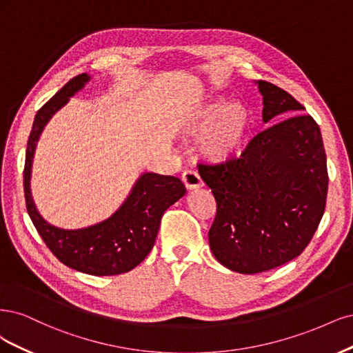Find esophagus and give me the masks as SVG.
<instances>
[{
	"label": "esophagus",
	"instance_id": "1",
	"mask_svg": "<svg viewBox=\"0 0 353 353\" xmlns=\"http://www.w3.org/2000/svg\"><path fill=\"white\" fill-rule=\"evenodd\" d=\"M181 180H183V185L188 190H195L202 188V180L196 172H192V170H188V172L183 173L181 176Z\"/></svg>",
	"mask_w": 353,
	"mask_h": 353
}]
</instances>
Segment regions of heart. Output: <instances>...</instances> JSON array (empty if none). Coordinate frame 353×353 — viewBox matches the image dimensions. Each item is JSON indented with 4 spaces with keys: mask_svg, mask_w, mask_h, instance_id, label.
<instances>
[{
    "mask_svg": "<svg viewBox=\"0 0 353 353\" xmlns=\"http://www.w3.org/2000/svg\"><path fill=\"white\" fill-rule=\"evenodd\" d=\"M252 129V116L241 101L225 104L223 98H208L192 107L183 121L189 138L199 139V152L212 164L230 163L241 155Z\"/></svg>",
    "mask_w": 353,
    "mask_h": 353,
    "instance_id": "b5f03b06",
    "label": "heart"
}]
</instances>
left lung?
I'll return each mask as SVG.
<instances>
[{
	"instance_id": "obj_1",
	"label": "left lung",
	"mask_w": 353,
	"mask_h": 353,
	"mask_svg": "<svg viewBox=\"0 0 353 353\" xmlns=\"http://www.w3.org/2000/svg\"><path fill=\"white\" fill-rule=\"evenodd\" d=\"M263 121L303 105L286 90L256 81ZM199 174L217 201L210 248L220 264L241 274H256L302 254L320 224L328 174L320 126L298 114L261 132L241 158L199 164Z\"/></svg>"
}]
</instances>
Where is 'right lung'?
Here are the masks:
<instances>
[{
    "mask_svg": "<svg viewBox=\"0 0 353 353\" xmlns=\"http://www.w3.org/2000/svg\"><path fill=\"white\" fill-rule=\"evenodd\" d=\"M89 81L88 73L73 77L37 112L25 161L26 208L42 241L64 265L90 276H116L133 270L151 252L164 211L185 196L186 188L177 177L143 173L134 181L129 196L119 210L101 223L69 230L57 227L42 217L30 192L37 143L55 112Z\"/></svg>",
    "mask_w": 353,
    "mask_h": 353,
    "instance_id": "right-lung-1",
    "label": "right lung"
}]
</instances>
